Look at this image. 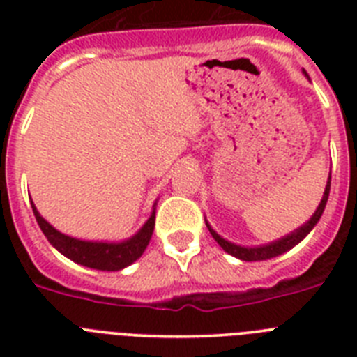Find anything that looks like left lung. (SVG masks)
I'll list each match as a JSON object with an SVG mask.
<instances>
[{"mask_svg": "<svg viewBox=\"0 0 357 357\" xmlns=\"http://www.w3.org/2000/svg\"><path fill=\"white\" fill-rule=\"evenodd\" d=\"M329 189H331V173H329V181H327V185H326V193H324V197H321L320 206H318V209L314 211V214L311 216V220H309L307 223H304L301 229H296L295 232L284 236V238L277 239V241L270 243V245H263V247H239V245H234V243H230V241H227V239H223L222 236H218L216 232L211 229L209 223H207V229H209L211 236H213V238L218 241V245H220V247H222L227 254L234 255V257H238V259H243V261L272 259V257H277V255L284 254V252H288L289 248L295 247L296 243H301L302 239H304L305 236L311 232V230H313V227L317 225L318 220H320V216H321V213H324V209H326L327 198H329Z\"/></svg>", "mask_w": 357, "mask_h": 357, "instance_id": "left-lung-1", "label": "left lung"}]
</instances>
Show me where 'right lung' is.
Segmentation results:
<instances>
[{"label":"right lung","instance_id":"obj_1","mask_svg":"<svg viewBox=\"0 0 357 357\" xmlns=\"http://www.w3.org/2000/svg\"><path fill=\"white\" fill-rule=\"evenodd\" d=\"M31 209L36 214V220L39 223L40 230L44 236L48 238L56 250L66 255L68 259L82 264V266L94 268V270H107V272H118L121 268L128 266L134 261H137L143 255L144 248L150 243L151 234H153V227H155V206L153 213L148 218L143 229L130 239L121 243H103V241H82V239L69 238L62 234L56 229H53L46 220L36 209L33 202H31Z\"/></svg>","mask_w":357,"mask_h":357}]
</instances>
